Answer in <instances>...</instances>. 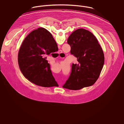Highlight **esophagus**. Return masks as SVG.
Returning <instances> with one entry per match:
<instances>
[{
	"label": "esophagus",
	"instance_id": "34e87169",
	"mask_svg": "<svg viewBox=\"0 0 124 124\" xmlns=\"http://www.w3.org/2000/svg\"><path fill=\"white\" fill-rule=\"evenodd\" d=\"M58 53H59V54H63V52H62V51L61 50H60V51H59Z\"/></svg>",
	"mask_w": 124,
	"mask_h": 124
}]
</instances>
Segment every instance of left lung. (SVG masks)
Masks as SVG:
<instances>
[{"label":"left lung","mask_w":124,"mask_h":124,"mask_svg":"<svg viewBox=\"0 0 124 124\" xmlns=\"http://www.w3.org/2000/svg\"><path fill=\"white\" fill-rule=\"evenodd\" d=\"M71 53L77 58L63 87L77 90L93 85L100 76L104 63L103 50L95 36L88 30L78 29L67 39Z\"/></svg>","instance_id":"obj_1"}]
</instances>
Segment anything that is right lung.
Segmentation results:
<instances>
[{
	"label": "right lung",
	"instance_id": "1",
	"mask_svg": "<svg viewBox=\"0 0 124 124\" xmlns=\"http://www.w3.org/2000/svg\"><path fill=\"white\" fill-rule=\"evenodd\" d=\"M58 50L51 33L44 28L32 31L25 38L18 53V63L24 76L37 85H58L46 56Z\"/></svg>",
	"mask_w": 124,
	"mask_h": 124
}]
</instances>
